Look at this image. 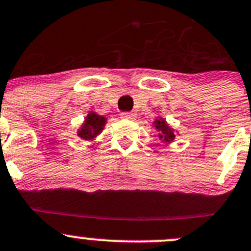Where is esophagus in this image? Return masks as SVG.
Wrapping results in <instances>:
<instances>
[{"instance_id": "34e87169", "label": "esophagus", "mask_w": 251, "mask_h": 251, "mask_svg": "<svg viewBox=\"0 0 251 251\" xmlns=\"http://www.w3.org/2000/svg\"><path fill=\"white\" fill-rule=\"evenodd\" d=\"M121 117L123 119H128V121H133V119L135 118V113H133V112H123V113L121 114Z\"/></svg>"}]
</instances>
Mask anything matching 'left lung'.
Masks as SVG:
<instances>
[{
  "mask_svg": "<svg viewBox=\"0 0 251 251\" xmlns=\"http://www.w3.org/2000/svg\"><path fill=\"white\" fill-rule=\"evenodd\" d=\"M155 128L161 130L163 135H160V138H163L165 142H173V140L175 139L174 132L169 128V126L165 123V121H163V119H156V121H155Z\"/></svg>",
  "mask_w": 251,
  "mask_h": 251,
  "instance_id": "left-lung-1",
  "label": "left lung"
}]
</instances>
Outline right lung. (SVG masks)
<instances>
[{"label": "right lung", "instance_id": "obj_1", "mask_svg": "<svg viewBox=\"0 0 251 251\" xmlns=\"http://www.w3.org/2000/svg\"><path fill=\"white\" fill-rule=\"evenodd\" d=\"M106 123V118L102 116H99L96 113H90L86 117V121L83 126L81 127V130L78 132V135L86 140H90L96 137L102 129Z\"/></svg>", "mask_w": 251, "mask_h": 251}]
</instances>
